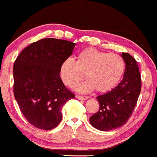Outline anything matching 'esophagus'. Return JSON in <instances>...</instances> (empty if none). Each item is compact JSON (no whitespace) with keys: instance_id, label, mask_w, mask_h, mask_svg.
<instances>
[{"instance_id":"obj_1","label":"esophagus","mask_w":157,"mask_h":157,"mask_svg":"<svg viewBox=\"0 0 157 157\" xmlns=\"http://www.w3.org/2000/svg\"><path fill=\"white\" fill-rule=\"evenodd\" d=\"M76 98L77 99L80 100H86L89 99V97H86V96H80V95H76Z\"/></svg>"}]
</instances>
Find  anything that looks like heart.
I'll return each instance as SVG.
<instances>
[{"mask_svg":"<svg viewBox=\"0 0 157 157\" xmlns=\"http://www.w3.org/2000/svg\"><path fill=\"white\" fill-rule=\"evenodd\" d=\"M124 69L125 63L119 55L88 48L77 54L76 61L71 58L63 60L60 75L63 83L72 88L84 78L85 74L88 80L77 85L75 89L82 93L94 90L106 93L118 83Z\"/></svg>","mask_w":157,"mask_h":157,"instance_id":"b5f03b06","label":"heart"}]
</instances>
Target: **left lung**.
<instances>
[{
	"label": "left lung",
	"mask_w": 157,
	"mask_h": 157,
	"mask_svg": "<svg viewBox=\"0 0 157 157\" xmlns=\"http://www.w3.org/2000/svg\"><path fill=\"white\" fill-rule=\"evenodd\" d=\"M121 57L126 63L123 80L110 91L97 97L99 111L89 119L92 126L101 131H109L125 124L140 94L141 76L137 61L126 52Z\"/></svg>",
	"instance_id": "obj_1"
}]
</instances>
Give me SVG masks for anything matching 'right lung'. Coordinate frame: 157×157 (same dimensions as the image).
Wrapping results in <instances>:
<instances>
[{
    "label": "right lung",
    "mask_w": 157,
    "mask_h": 157,
    "mask_svg": "<svg viewBox=\"0 0 157 157\" xmlns=\"http://www.w3.org/2000/svg\"><path fill=\"white\" fill-rule=\"evenodd\" d=\"M75 44L53 38L40 39L25 48L15 60V99L26 120L38 129L56 127L62 119V107L75 98L62 82L60 69Z\"/></svg>",
    "instance_id": "add662e5"
}]
</instances>
